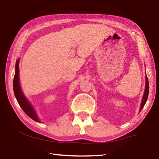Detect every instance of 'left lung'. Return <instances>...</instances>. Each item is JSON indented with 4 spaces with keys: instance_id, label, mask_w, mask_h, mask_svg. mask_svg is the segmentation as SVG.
Segmentation results:
<instances>
[{
    "instance_id": "8db88e82",
    "label": "left lung",
    "mask_w": 159,
    "mask_h": 159,
    "mask_svg": "<svg viewBox=\"0 0 159 159\" xmlns=\"http://www.w3.org/2000/svg\"><path fill=\"white\" fill-rule=\"evenodd\" d=\"M149 80H148V78L146 76V85H145V90H144V93L143 95V98H142V102H141V105H140V109H139V111H141L143 108L145 103L147 100L148 98V95H149Z\"/></svg>"
}]
</instances>
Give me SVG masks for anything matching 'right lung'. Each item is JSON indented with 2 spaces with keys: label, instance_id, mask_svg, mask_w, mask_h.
Masks as SVG:
<instances>
[{
  "label": "right lung",
  "instance_id": "right-lung-1",
  "mask_svg": "<svg viewBox=\"0 0 159 159\" xmlns=\"http://www.w3.org/2000/svg\"><path fill=\"white\" fill-rule=\"evenodd\" d=\"M19 62L20 60H17L15 64V74L14 76V80H13V90H14V93L15 98L17 99L19 104H20L21 108L23 109V111L25 112V114L29 116V117L32 118L36 122L41 123L39 117L36 114V111L32 107L27 99L24 95L22 91L21 90V87L20 85V80H19Z\"/></svg>",
  "mask_w": 159,
  "mask_h": 159
}]
</instances>
